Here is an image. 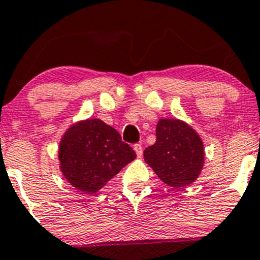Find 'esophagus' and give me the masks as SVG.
I'll return each mask as SVG.
<instances>
[{"instance_id":"1","label":"esophagus","mask_w":260,"mask_h":260,"mask_svg":"<svg viewBox=\"0 0 260 260\" xmlns=\"http://www.w3.org/2000/svg\"><path fill=\"white\" fill-rule=\"evenodd\" d=\"M133 148H135L136 153H137V157L141 158L142 154H143V148H142L141 144H138V143L135 144V146H133Z\"/></svg>"}]
</instances>
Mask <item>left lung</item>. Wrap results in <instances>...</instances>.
Returning <instances> with one entry per match:
<instances>
[{"mask_svg": "<svg viewBox=\"0 0 260 260\" xmlns=\"http://www.w3.org/2000/svg\"><path fill=\"white\" fill-rule=\"evenodd\" d=\"M157 139L144 151V160L160 180L174 188L192 184L204 165V147L198 133L179 119L163 118Z\"/></svg>", "mask_w": 260, "mask_h": 260, "instance_id": "obj_1", "label": "left lung"}]
</instances>
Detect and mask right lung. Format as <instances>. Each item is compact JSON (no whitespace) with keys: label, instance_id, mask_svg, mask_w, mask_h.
<instances>
[{"label":"right lung","instance_id":"add662e5","mask_svg":"<svg viewBox=\"0 0 260 260\" xmlns=\"http://www.w3.org/2000/svg\"><path fill=\"white\" fill-rule=\"evenodd\" d=\"M59 168L64 178L83 193L98 192L136 158L119 133L101 119L72 124L59 142Z\"/></svg>","mask_w":260,"mask_h":260}]
</instances>
